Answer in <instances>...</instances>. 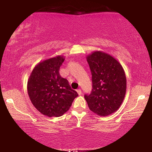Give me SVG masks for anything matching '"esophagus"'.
<instances>
[{"label": "esophagus", "mask_w": 152, "mask_h": 152, "mask_svg": "<svg viewBox=\"0 0 152 152\" xmlns=\"http://www.w3.org/2000/svg\"><path fill=\"white\" fill-rule=\"evenodd\" d=\"M76 91H77V92H78V94L79 95H80V94H82V91H81L80 89H78Z\"/></svg>", "instance_id": "obj_1"}]
</instances>
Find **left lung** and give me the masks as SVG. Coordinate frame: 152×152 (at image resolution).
Here are the masks:
<instances>
[{
  "mask_svg": "<svg viewBox=\"0 0 152 152\" xmlns=\"http://www.w3.org/2000/svg\"><path fill=\"white\" fill-rule=\"evenodd\" d=\"M92 74V90L85 95L90 110L99 116H108L119 109L124 100L127 80L121 64L102 51L86 57Z\"/></svg>",
  "mask_w": 152,
  "mask_h": 152,
  "instance_id": "1",
  "label": "left lung"
}]
</instances>
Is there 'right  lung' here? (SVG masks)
Here are the masks:
<instances>
[{"label":"right lung","instance_id":"right-lung-1","mask_svg":"<svg viewBox=\"0 0 152 152\" xmlns=\"http://www.w3.org/2000/svg\"><path fill=\"white\" fill-rule=\"evenodd\" d=\"M64 60L65 57L61 55L40 61L27 81L28 94L33 106L49 117L63 115L78 96L59 73Z\"/></svg>","mask_w":152,"mask_h":152}]
</instances>
